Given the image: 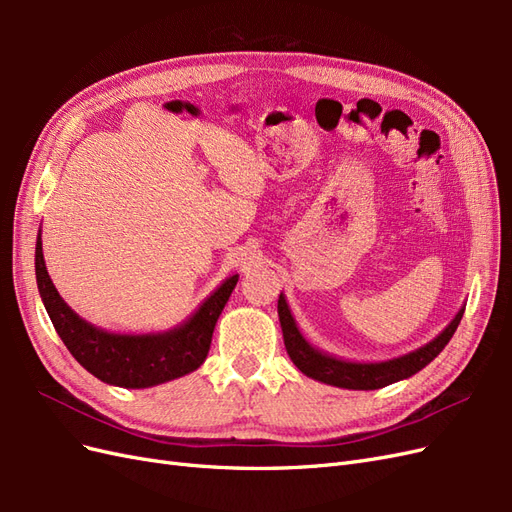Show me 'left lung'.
I'll use <instances>...</instances> for the list:
<instances>
[{
	"mask_svg": "<svg viewBox=\"0 0 512 512\" xmlns=\"http://www.w3.org/2000/svg\"><path fill=\"white\" fill-rule=\"evenodd\" d=\"M277 314H280L284 346L288 350L290 361L297 365L307 378H314L318 382L331 384V386H339V389L374 391L414 376L416 371H421L425 365H429L433 359H436V356L444 350V346L451 342L453 333L457 331L463 316V307L451 320V324H448L436 339H431L429 344L421 346L414 352H408L404 356H397V359L380 361V363L344 361L314 348L301 335L297 322H294L290 314V307L286 303L284 294H280V299H277Z\"/></svg>",
	"mask_w": 512,
	"mask_h": 512,
	"instance_id": "left-lung-1",
	"label": "left lung"
}]
</instances>
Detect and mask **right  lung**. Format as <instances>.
Instances as JSON below:
<instances>
[{
    "label": "right lung",
    "mask_w": 512,
    "mask_h": 512,
    "mask_svg": "<svg viewBox=\"0 0 512 512\" xmlns=\"http://www.w3.org/2000/svg\"><path fill=\"white\" fill-rule=\"evenodd\" d=\"M36 282L57 335L70 354L89 374L121 389H149L181 378L205 363L215 322L235 290L239 275H230L179 327L164 333L126 335L94 327L59 297L42 256V239L36 241Z\"/></svg>",
    "instance_id": "add662e5"
}]
</instances>
